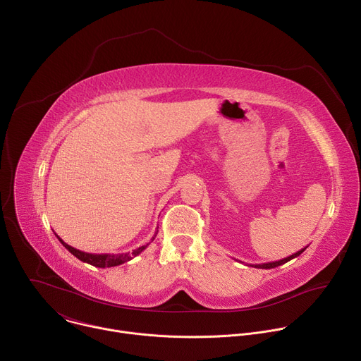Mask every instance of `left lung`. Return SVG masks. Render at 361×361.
<instances>
[{"mask_svg":"<svg viewBox=\"0 0 361 361\" xmlns=\"http://www.w3.org/2000/svg\"><path fill=\"white\" fill-rule=\"evenodd\" d=\"M304 250H305V248H301V250L297 251L295 254L287 257V259H283V260H279V262H273V263H266V264H255L254 267H255V269H274V267H279V266H281V264H284V263H287V262L295 259V257H298Z\"/></svg>","mask_w":361,"mask_h":361,"instance_id":"obj_1","label":"left lung"}]
</instances>
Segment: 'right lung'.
<instances>
[{"instance_id": "1", "label": "right lung", "mask_w": 361, "mask_h": 361, "mask_svg": "<svg viewBox=\"0 0 361 361\" xmlns=\"http://www.w3.org/2000/svg\"><path fill=\"white\" fill-rule=\"evenodd\" d=\"M157 233H159V230L156 231V234H154V237L151 238V241H152L154 238H156ZM56 235H57V234H56ZM57 238L60 240V243H61L73 255L77 257L78 260H81V262H84V263H87V264H91V266H94V267H99V269L116 267V266H120V264H124V263L133 260L135 255H138L141 251H144V250L148 247V244L151 243V241H149L148 244H144V245H141V247L133 250L131 252L128 251V252H118V254H91V252H85V251H81V250H77V248L68 245V244L64 243L59 235H57Z\"/></svg>"}]
</instances>
